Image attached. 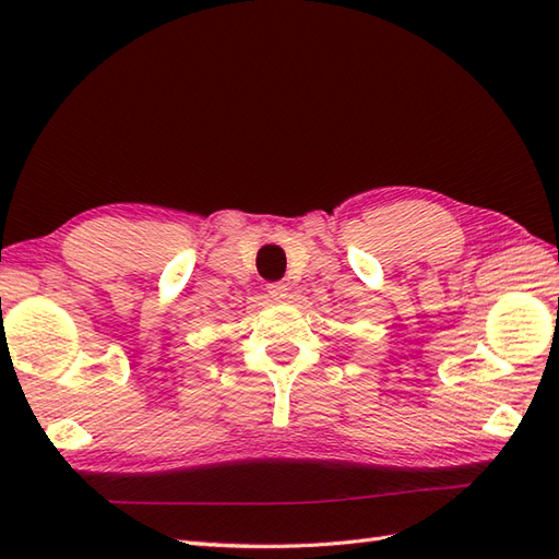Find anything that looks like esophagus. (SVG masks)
<instances>
[{
    "instance_id": "1",
    "label": "esophagus",
    "mask_w": 559,
    "mask_h": 559,
    "mask_svg": "<svg viewBox=\"0 0 559 559\" xmlns=\"http://www.w3.org/2000/svg\"><path fill=\"white\" fill-rule=\"evenodd\" d=\"M266 293H269V298H273V300H286L288 298V286H286V283H269Z\"/></svg>"
}]
</instances>
